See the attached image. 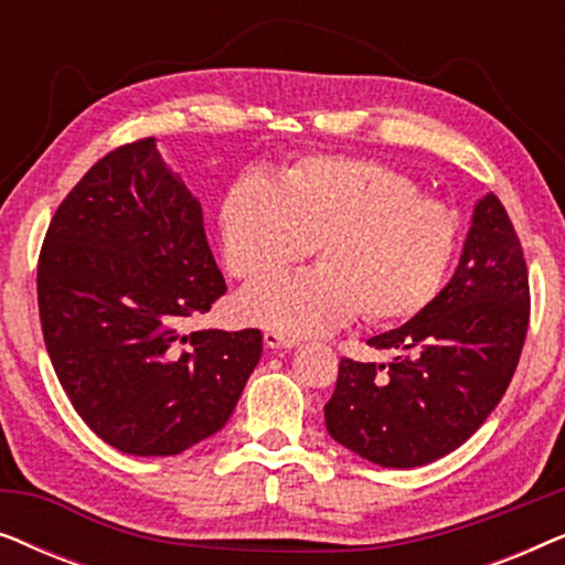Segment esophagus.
<instances>
[{
	"mask_svg": "<svg viewBox=\"0 0 565 565\" xmlns=\"http://www.w3.org/2000/svg\"><path fill=\"white\" fill-rule=\"evenodd\" d=\"M265 344L269 350H290V347H296L298 342L288 334H280V331H265Z\"/></svg>",
	"mask_w": 565,
	"mask_h": 565,
	"instance_id": "esophagus-1",
	"label": "esophagus"
}]
</instances>
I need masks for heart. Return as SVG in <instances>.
I'll use <instances>...</instances> for the list:
<instances>
[{
    "instance_id": "heart-1",
    "label": "heart",
    "mask_w": 565,
    "mask_h": 565,
    "mask_svg": "<svg viewBox=\"0 0 565 565\" xmlns=\"http://www.w3.org/2000/svg\"><path fill=\"white\" fill-rule=\"evenodd\" d=\"M221 236L228 269L249 285L281 274L317 244L321 268L259 285L236 303L246 323L306 337L360 311L370 323L422 313L452 267L458 218L377 161L306 157L277 180L238 177L223 198Z\"/></svg>"
}]
</instances>
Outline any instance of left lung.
I'll use <instances>...</instances> for the list:
<instances>
[{
  "instance_id": "left-lung-1",
  "label": "left lung",
  "mask_w": 565,
  "mask_h": 565,
  "mask_svg": "<svg viewBox=\"0 0 565 565\" xmlns=\"http://www.w3.org/2000/svg\"><path fill=\"white\" fill-rule=\"evenodd\" d=\"M530 323L520 236L497 195L478 200L460 265L404 327L370 337L388 365L342 358L323 406L329 435L383 468H416L460 447L504 396Z\"/></svg>"
}]
</instances>
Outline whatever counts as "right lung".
<instances>
[{
    "label": "right lung",
    "mask_w": 565,
    "mask_h": 565,
    "mask_svg": "<svg viewBox=\"0 0 565 565\" xmlns=\"http://www.w3.org/2000/svg\"><path fill=\"white\" fill-rule=\"evenodd\" d=\"M226 292L203 207L153 138L105 153L61 200L38 257V311L74 412L126 455H180L218 431L262 331H190Z\"/></svg>",
    "instance_id": "right-lung-1"
}]
</instances>
